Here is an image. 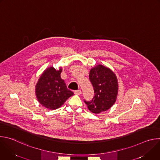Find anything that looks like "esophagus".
<instances>
[{"mask_svg":"<svg viewBox=\"0 0 160 160\" xmlns=\"http://www.w3.org/2000/svg\"><path fill=\"white\" fill-rule=\"evenodd\" d=\"M81 93H82V92H81L80 90H77L74 91V94H76V95H80Z\"/></svg>","mask_w":160,"mask_h":160,"instance_id":"1","label":"esophagus"}]
</instances>
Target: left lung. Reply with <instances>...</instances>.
<instances>
[{
	"label": "left lung",
	"mask_w": 160,
	"mask_h": 160,
	"mask_svg": "<svg viewBox=\"0 0 160 160\" xmlns=\"http://www.w3.org/2000/svg\"><path fill=\"white\" fill-rule=\"evenodd\" d=\"M89 80L95 94L92 101L84 102L94 113L107 111L115 102L118 95V84L115 74L109 68L98 65L90 70Z\"/></svg>",
	"instance_id": "8db88e82"
}]
</instances>
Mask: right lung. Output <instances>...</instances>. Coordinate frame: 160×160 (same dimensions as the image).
I'll return each mask as SVG.
<instances>
[{
  "label": "right lung",
  "instance_id": "right-lung-1",
  "mask_svg": "<svg viewBox=\"0 0 160 160\" xmlns=\"http://www.w3.org/2000/svg\"><path fill=\"white\" fill-rule=\"evenodd\" d=\"M62 69L56 70L53 67L45 70L40 76L35 87L37 98L43 106L50 109L61 107L74 94L68 89L61 78Z\"/></svg>",
  "mask_w": 160,
  "mask_h": 160
}]
</instances>
